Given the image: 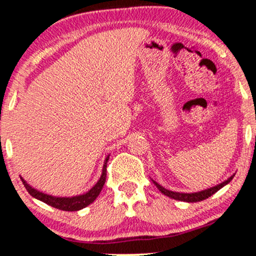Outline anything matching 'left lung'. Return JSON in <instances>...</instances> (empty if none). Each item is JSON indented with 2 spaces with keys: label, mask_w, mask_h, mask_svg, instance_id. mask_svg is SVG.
Segmentation results:
<instances>
[{
  "label": "left lung",
  "mask_w": 256,
  "mask_h": 256,
  "mask_svg": "<svg viewBox=\"0 0 256 256\" xmlns=\"http://www.w3.org/2000/svg\"><path fill=\"white\" fill-rule=\"evenodd\" d=\"M232 175L231 178H228L226 180V181L221 182L220 184H218V186H214L212 188H208V190H200V192H196V193H180V192H172V190H166V188H164L162 186H160L159 184H156V181H153V184H156V187H158V190L160 192L162 193V194L168 196L169 198H172V199H176V200H181V202H187V203H196V202H200V200H204V199L209 198V196H212L214 193L218 192V190H221L224 186H226L228 182H231V180L233 178Z\"/></svg>",
  "instance_id": "1"
}]
</instances>
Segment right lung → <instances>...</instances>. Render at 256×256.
<instances>
[{
    "mask_svg": "<svg viewBox=\"0 0 256 256\" xmlns=\"http://www.w3.org/2000/svg\"><path fill=\"white\" fill-rule=\"evenodd\" d=\"M109 156H106L104 165H103V170H102V175H100V178L98 180V182L94 184L88 192L84 193V194L80 196H48L44 194V193L40 192V190H35L32 186L26 184V181L23 178H20L22 182H23L24 187L26 188L28 192L30 193V196H34V198L38 199V200L44 202V203L48 204V206L56 208V209L60 210H64V212H78V210L84 209L87 206H90L91 203H94V199L97 198L98 194L102 190L103 186L106 184V162H108Z\"/></svg>",
    "mask_w": 256,
    "mask_h": 256,
    "instance_id": "1",
    "label": "right lung"
}]
</instances>
